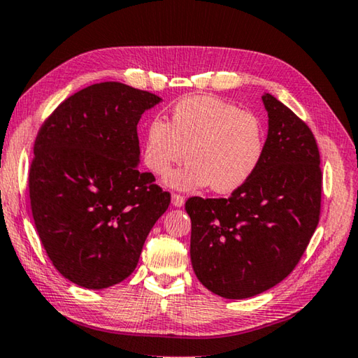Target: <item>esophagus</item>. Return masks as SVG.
<instances>
[{"mask_svg":"<svg viewBox=\"0 0 358 358\" xmlns=\"http://www.w3.org/2000/svg\"><path fill=\"white\" fill-rule=\"evenodd\" d=\"M172 203H173V206H177V208H180V206H183L185 205V197L183 196H180V194H172Z\"/></svg>","mask_w":358,"mask_h":358,"instance_id":"34e87169","label":"esophagus"}]
</instances>
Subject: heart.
<instances>
[{"label": "heart", "mask_w": 358, "mask_h": 358, "mask_svg": "<svg viewBox=\"0 0 358 358\" xmlns=\"http://www.w3.org/2000/svg\"><path fill=\"white\" fill-rule=\"evenodd\" d=\"M264 153V127L257 114L213 95L191 96L172 109L171 122L153 119L147 128L142 161L153 175H164L185 157V167L167 175L178 189L211 185L231 192L249 180Z\"/></svg>", "instance_id": "1"}]
</instances>
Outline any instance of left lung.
I'll use <instances>...</instances> for the list:
<instances>
[{"instance_id":"8db88e82","label":"left lung","mask_w":358,"mask_h":358,"mask_svg":"<svg viewBox=\"0 0 358 358\" xmlns=\"http://www.w3.org/2000/svg\"><path fill=\"white\" fill-rule=\"evenodd\" d=\"M262 162L227 199L191 197L192 269L205 288L247 299L291 274L320 222V148L307 123L271 94Z\"/></svg>"}]
</instances>
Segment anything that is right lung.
Instances as JSON below:
<instances>
[{
    "mask_svg": "<svg viewBox=\"0 0 358 358\" xmlns=\"http://www.w3.org/2000/svg\"><path fill=\"white\" fill-rule=\"evenodd\" d=\"M159 101L147 90L99 83L64 100L38 128L32 217L51 263L83 288L125 280L171 203L139 167L138 123Z\"/></svg>",
    "mask_w": 358,
    "mask_h": 358,
    "instance_id": "1",
    "label": "right lung"
}]
</instances>
